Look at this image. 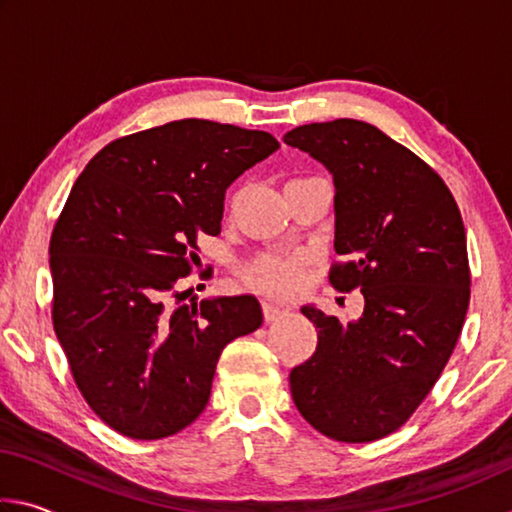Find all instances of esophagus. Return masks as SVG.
<instances>
[{
  "mask_svg": "<svg viewBox=\"0 0 512 512\" xmlns=\"http://www.w3.org/2000/svg\"><path fill=\"white\" fill-rule=\"evenodd\" d=\"M284 311H287V307L280 305V302L264 300V318L268 320V323H271V320H275V318H280Z\"/></svg>",
  "mask_w": 512,
  "mask_h": 512,
  "instance_id": "esophagus-1",
  "label": "esophagus"
}]
</instances>
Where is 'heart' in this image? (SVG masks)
<instances>
[{
	"label": "heart",
	"mask_w": 512,
	"mask_h": 512,
	"mask_svg": "<svg viewBox=\"0 0 512 512\" xmlns=\"http://www.w3.org/2000/svg\"><path fill=\"white\" fill-rule=\"evenodd\" d=\"M302 264H305V257L302 255L282 259L268 257L253 268V280L266 291L291 293L300 284Z\"/></svg>",
	"instance_id": "heart-1"
}]
</instances>
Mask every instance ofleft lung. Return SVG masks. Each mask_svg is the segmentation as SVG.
Segmentation results:
<instances>
[{
    "instance_id": "obj_1",
    "label": "left lung",
    "mask_w": 512,
    "mask_h": 512,
    "mask_svg": "<svg viewBox=\"0 0 512 512\" xmlns=\"http://www.w3.org/2000/svg\"><path fill=\"white\" fill-rule=\"evenodd\" d=\"M334 178L339 291L359 289L363 314L341 323L314 305L318 345L291 370L298 411L341 443L400 429L452 357L470 305L461 212L427 162L366 121L334 119L284 135Z\"/></svg>"
}]
</instances>
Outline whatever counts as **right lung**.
<instances>
[{"label": "right lung", "instance_id": "add662e5", "mask_svg": "<svg viewBox=\"0 0 512 512\" xmlns=\"http://www.w3.org/2000/svg\"><path fill=\"white\" fill-rule=\"evenodd\" d=\"M280 149L271 133L180 119L110 142L76 180L51 232L54 329L99 418L135 440L167 438L210 400L221 352L262 325L255 296L169 305L219 235L225 189ZM192 291V289H189Z\"/></svg>", "mask_w": 512, "mask_h": 512}]
</instances>
